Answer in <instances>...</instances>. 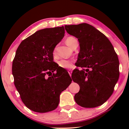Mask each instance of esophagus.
<instances>
[{
	"mask_svg": "<svg viewBox=\"0 0 129 129\" xmlns=\"http://www.w3.org/2000/svg\"><path fill=\"white\" fill-rule=\"evenodd\" d=\"M68 73H69V75H70V76H71L72 73V70L69 69V70H68Z\"/></svg>",
	"mask_w": 129,
	"mask_h": 129,
	"instance_id": "obj_1",
	"label": "esophagus"
}]
</instances>
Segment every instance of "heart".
I'll return each instance as SVG.
<instances>
[{"instance_id": "1", "label": "heart", "mask_w": 129, "mask_h": 129, "mask_svg": "<svg viewBox=\"0 0 129 129\" xmlns=\"http://www.w3.org/2000/svg\"><path fill=\"white\" fill-rule=\"evenodd\" d=\"M77 40L76 38H74V37L72 36H69L68 38H67L66 40H65V43H66L68 45L69 47L72 48L73 45L75 44V43L76 42H77ZM56 48L54 49L53 50V53L54 54L56 52ZM58 65L60 67L63 68H70L72 67V62L71 61H69V60H60V61H58Z\"/></svg>"}]
</instances>
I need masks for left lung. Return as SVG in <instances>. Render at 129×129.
Masks as SVG:
<instances>
[{
	"mask_svg": "<svg viewBox=\"0 0 129 129\" xmlns=\"http://www.w3.org/2000/svg\"><path fill=\"white\" fill-rule=\"evenodd\" d=\"M69 35L78 39L80 51L72 78L80 87L75 100L83 108H91L105 103L114 91L119 78V60L107 37L86 23L65 25Z\"/></svg>",
	"mask_w": 129,
	"mask_h": 129,
	"instance_id": "8db88e82",
	"label": "left lung"
}]
</instances>
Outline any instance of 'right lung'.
<instances>
[{
  "mask_svg": "<svg viewBox=\"0 0 129 129\" xmlns=\"http://www.w3.org/2000/svg\"><path fill=\"white\" fill-rule=\"evenodd\" d=\"M64 34L63 26L39 30L16 50L12 67L14 84L24 104L34 112L56 109L61 93L72 81L53 61V50Z\"/></svg>",
  "mask_w": 129,
  "mask_h": 129,
  "instance_id": "right-lung-1",
  "label": "right lung"
}]
</instances>
